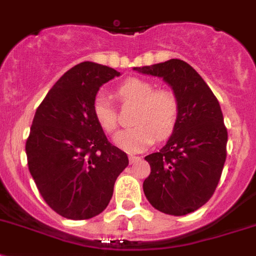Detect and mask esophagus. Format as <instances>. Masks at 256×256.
Returning <instances> with one entry per match:
<instances>
[{
	"label": "esophagus",
	"instance_id": "34e87169",
	"mask_svg": "<svg viewBox=\"0 0 256 256\" xmlns=\"http://www.w3.org/2000/svg\"><path fill=\"white\" fill-rule=\"evenodd\" d=\"M140 160V156H132V154H130V156H128V162H130V164H136V162H138V160Z\"/></svg>",
	"mask_w": 256,
	"mask_h": 256
}]
</instances>
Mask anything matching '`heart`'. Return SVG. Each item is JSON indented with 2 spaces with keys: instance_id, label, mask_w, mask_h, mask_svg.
Wrapping results in <instances>:
<instances>
[{
  "instance_id": "b5f03b06",
  "label": "heart",
  "mask_w": 256,
  "mask_h": 256,
  "mask_svg": "<svg viewBox=\"0 0 256 256\" xmlns=\"http://www.w3.org/2000/svg\"><path fill=\"white\" fill-rule=\"evenodd\" d=\"M120 104H136L132 116L134 128L120 132L116 144L126 152H142L158 140H168L174 132L179 120L178 96L170 88H156V85L140 78H128L116 90ZM92 116L106 134L118 128L116 108L106 96L100 94L92 102Z\"/></svg>"
}]
</instances>
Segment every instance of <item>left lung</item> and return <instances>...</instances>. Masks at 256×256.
I'll return each mask as SVG.
<instances>
[{
  "instance_id": "1",
  "label": "left lung",
  "mask_w": 256,
  "mask_h": 256,
  "mask_svg": "<svg viewBox=\"0 0 256 256\" xmlns=\"http://www.w3.org/2000/svg\"><path fill=\"white\" fill-rule=\"evenodd\" d=\"M162 77L178 96V124L168 144L144 160L152 172L144 182L152 207L170 215L198 210L215 192L227 156V128L214 92L182 60L134 68Z\"/></svg>"
}]
</instances>
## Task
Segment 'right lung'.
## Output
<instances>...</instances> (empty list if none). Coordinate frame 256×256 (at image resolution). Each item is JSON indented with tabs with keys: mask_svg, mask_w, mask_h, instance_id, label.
<instances>
[{
	"mask_svg": "<svg viewBox=\"0 0 256 256\" xmlns=\"http://www.w3.org/2000/svg\"><path fill=\"white\" fill-rule=\"evenodd\" d=\"M118 76L82 62L56 82L33 118L25 148L29 171L42 198L64 218L100 214L128 164V154L108 142L92 116L100 88Z\"/></svg>",
	"mask_w": 256,
	"mask_h": 256,
	"instance_id": "1",
	"label": "right lung"
}]
</instances>
